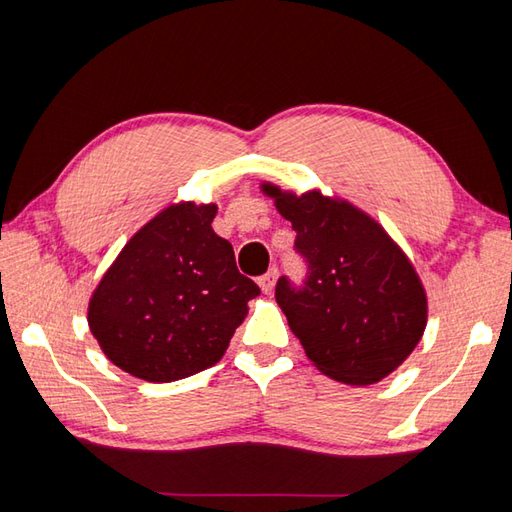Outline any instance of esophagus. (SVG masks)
I'll return each mask as SVG.
<instances>
[{
	"label": "esophagus",
	"instance_id": "1",
	"mask_svg": "<svg viewBox=\"0 0 512 512\" xmlns=\"http://www.w3.org/2000/svg\"><path fill=\"white\" fill-rule=\"evenodd\" d=\"M277 277H279V270L277 268H270L266 275H262L259 277V286H262V290L266 292H273V288H275V281H277Z\"/></svg>",
	"mask_w": 512,
	"mask_h": 512
}]
</instances>
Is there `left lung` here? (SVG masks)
<instances>
[{
    "label": "left lung",
    "mask_w": 512,
    "mask_h": 512,
    "mask_svg": "<svg viewBox=\"0 0 512 512\" xmlns=\"http://www.w3.org/2000/svg\"><path fill=\"white\" fill-rule=\"evenodd\" d=\"M292 222L308 273L279 277L275 299L310 361L347 385H372L405 361L427 325V295L405 253L372 217L319 191L264 184Z\"/></svg>",
    "instance_id": "1"
}]
</instances>
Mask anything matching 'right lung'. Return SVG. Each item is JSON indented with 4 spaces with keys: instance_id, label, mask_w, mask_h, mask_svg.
Returning a JSON list of instances; mask_svg holds the SVG:
<instances>
[{
    "instance_id": "right-lung-1",
    "label": "right lung",
    "mask_w": 512,
    "mask_h": 512,
    "mask_svg": "<svg viewBox=\"0 0 512 512\" xmlns=\"http://www.w3.org/2000/svg\"><path fill=\"white\" fill-rule=\"evenodd\" d=\"M215 204L182 202L129 239L94 290L88 323L123 372L171 383L213 367L259 286L215 235Z\"/></svg>"
}]
</instances>
